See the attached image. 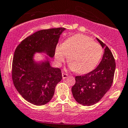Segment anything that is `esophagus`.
<instances>
[{
    "label": "esophagus",
    "instance_id": "34e87169",
    "mask_svg": "<svg viewBox=\"0 0 128 128\" xmlns=\"http://www.w3.org/2000/svg\"><path fill=\"white\" fill-rule=\"evenodd\" d=\"M62 78L64 80V79H66V78H68V74L65 73V72H62Z\"/></svg>",
    "mask_w": 128,
    "mask_h": 128
}]
</instances>
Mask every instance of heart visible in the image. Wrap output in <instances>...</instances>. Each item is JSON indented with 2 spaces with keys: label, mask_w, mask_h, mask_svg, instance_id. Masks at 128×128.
Instances as JSON below:
<instances>
[{
  "label": "heart",
  "mask_w": 128,
  "mask_h": 128,
  "mask_svg": "<svg viewBox=\"0 0 128 128\" xmlns=\"http://www.w3.org/2000/svg\"><path fill=\"white\" fill-rule=\"evenodd\" d=\"M104 50L100 44L82 34L67 38L61 45H57L55 57L58 64L69 58L70 68L78 74H86L93 70L100 62Z\"/></svg>",
  "instance_id": "heart-1"
}]
</instances>
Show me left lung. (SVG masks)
<instances>
[{"mask_svg":"<svg viewBox=\"0 0 128 128\" xmlns=\"http://www.w3.org/2000/svg\"><path fill=\"white\" fill-rule=\"evenodd\" d=\"M104 49L99 65L91 72L75 77L74 85L71 88L76 102L83 106H90L99 102L108 91L112 84L116 62L108 46L96 38Z\"/></svg>","mask_w":128,"mask_h":128,"instance_id":"8db88e82","label":"left lung"}]
</instances>
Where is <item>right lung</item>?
Listing matches in <instances>:
<instances>
[{
  "label": "right lung",
  "instance_id": "1",
  "mask_svg": "<svg viewBox=\"0 0 128 128\" xmlns=\"http://www.w3.org/2000/svg\"><path fill=\"white\" fill-rule=\"evenodd\" d=\"M65 28L38 31L22 40L14 52L12 65L13 83L20 95L30 103L43 106L50 102L55 88L61 81V71L52 68L49 58L37 62L35 53H45L52 58L58 38Z\"/></svg>",
  "mask_w": 128,
  "mask_h": 128
}]
</instances>
